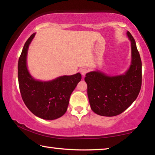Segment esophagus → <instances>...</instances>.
<instances>
[{"label": "esophagus", "mask_w": 155, "mask_h": 155, "mask_svg": "<svg viewBox=\"0 0 155 155\" xmlns=\"http://www.w3.org/2000/svg\"><path fill=\"white\" fill-rule=\"evenodd\" d=\"M87 72H88V69L86 68H82L80 69V73H81L82 75H85Z\"/></svg>", "instance_id": "obj_1"}]
</instances>
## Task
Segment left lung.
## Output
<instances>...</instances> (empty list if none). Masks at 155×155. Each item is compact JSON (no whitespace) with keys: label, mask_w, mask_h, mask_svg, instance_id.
<instances>
[{"label":"left lung","mask_w":155,"mask_h":155,"mask_svg":"<svg viewBox=\"0 0 155 155\" xmlns=\"http://www.w3.org/2000/svg\"><path fill=\"white\" fill-rule=\"evenodd\" d=\"M127 35L131 41L132 61L125 75L108 76L99 71L86 74L87 95L91 109L95 114L114 116L121 114L138 96L142 85V62L135 41L131 34Z\"/></svg>","instance_id":"1"}]
</instances>
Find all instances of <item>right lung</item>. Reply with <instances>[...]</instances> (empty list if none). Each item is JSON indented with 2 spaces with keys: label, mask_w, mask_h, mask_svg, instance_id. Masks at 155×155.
<instances>
[{
  "label": "right lung",
  "mask_w": 155,
  "mask_h": 155,
  "mask_svg": "<svg viewBox=\"0 0 155 155\" xmlns=\"http://www.w3.org/2000/svg\"><path fill=\"white\" fill-rule=\"evenodd\" d=\"M35 36V33L32 34L25 42L19 58L18 75L20 94L25 105L35 116L46 120L56 119L66 112L70 97L82 76L78 73L48 82L34 79L27 70V54Z\"/></svg>",
  "instance_id": "add662e5"
}]
</instances>
